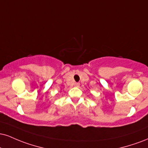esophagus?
I'll return each mask as SVG.
<instances>
[{"label":"esophagus","mask_w":148,"mask_h":148,"mask_svg":"<svg viewBox=\"0 0 148 148\" xmlns=\"http://www.w3.org/2000/svg\"><path fill=\"white\" fill-rule=\"evenodd\" d=\"M74 86L76 87V88H79L80 86V83H74Z\"/></svg>","instance_id":"esophagus-1"}]
</instances>
